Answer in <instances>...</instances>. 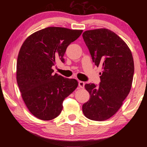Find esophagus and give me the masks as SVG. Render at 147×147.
<instances>
[{
  "instance_id": "1",
  "label": "esophagus",
  "mask_w": 147,
  "mask_h": 147,
  "mask_svg": "<svg viewBox=\"0 0 147 147\" xmlns=\"http://www.w3.org/2000/svg\"><path fill=\"white\" fill-rule=\"evenodd\" d=\"M78 86L80 88H84V86H85V83L82 81H79L78 82Z\"/></svg>"
}]
</instances>
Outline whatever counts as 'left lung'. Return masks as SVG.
<instances>
[{"instance_id":"left-lung-1","label":"left lung","mask_w":147,"mask_h":147,"mask_svg":"<svg viewBox=\"0 0 147 147\" xmlns=\"http://www.w3.org/2000/svg\"><path fill=\"white\" fill-rule=\"evenodd\" d=\"M82 36L95 65L102 67L99 86L85 85L90 98L82 110L88 119L104 121L118 112L129 94L134 71L133 57L125 42L109 29L89 30Z\"/></svg>"}]
</instances>
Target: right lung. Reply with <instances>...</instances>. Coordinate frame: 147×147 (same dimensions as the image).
I'll list each match as a JSON object with an SVG mask.
<instances>
[{
    "instance_id": "obj_1",
    "label": "right lung",
    "mask_w": 147,
    "mask_h": 147,
    "mask_svg": "<svg viewBox=\"0 0 147 147\" xmlns=\"http://www.w3.org/2000/svg\"><path fill=\"white\" fill-rule=\"evenodd\" d=\"M82 30L50 27L29 36L17 57V82L21 96L36 118L50 120L63 109V101L78 87V81L53 74L57 60L64 63L67 46Z\"/></svg>"
}]
</instances>
